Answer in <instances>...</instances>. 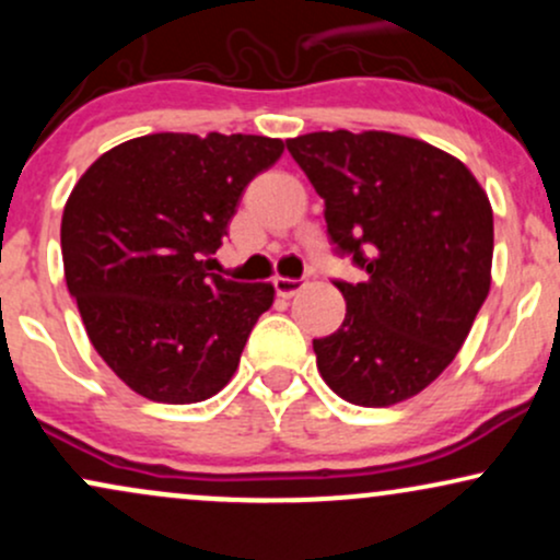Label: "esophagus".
<instances>
[{"mask_svg": "<svg viewBox=\"0 0 560 560\" xmlns=\"http://www.w3.org/2000/svg\"><path fill=\"white\" fill-rule=\"evenodd\" d=\"M302 287H305V281L302 279H287V276H276L273 279L276 294H281V298H294Z\"/></svg>", "mask_w": 560, "mask_h": 560, "instance_id": "34e87169", "label": "esophagus"}]
</instances>
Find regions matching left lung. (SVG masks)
Masks as SVG:
<instances>
[{"mask_svg": "<svg viewBox=\"0 0 560 560\" xmlns=\"http://www.w3.org/2000/svg\"><path fill=\"white\" fill-rule=\"evenodd\" d=\"M324 199L342 326L313 339L320 376L347 402L384 408L453 363L490 292L492 208L471 171L427 141L387 131H316L287 141Z\"/></svg>", "mask_w": 560, "mask_h": 560, "instance_id": "1", "label": "left lung"}]
</instances>
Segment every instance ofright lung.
Instances as JSON below:
<instances>
[{
  "mask_svg": "<svg viewBox=\"0 0 560 560\" xmlns=\"http://www.w3.org/2000/svg\"><path fill=\"white\" fill-rule=\"evenodd\" d=\"M281 152L253 133H152L113 147L70 191L68 292L102 361L147 400H208L234 376L273 287L210 262L242 191Z\"/></svg>",
  "mask_w": 560,
  "mask_h": 560,
  "instance_id": "obj_1",
  "label": "right lung"
}]
</instances>
